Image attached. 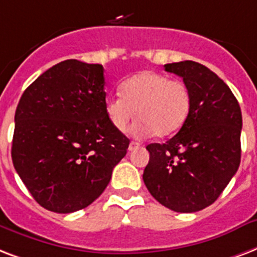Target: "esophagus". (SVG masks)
Segmentation results:
<instances>
[{"label":"esophagus","mask_w":257,"mask_h":257,"mask_svg":"<svg viewBox=\"0 0 257 257\" xmlns=\"http://www.w3.org/2000/svg\"><path fill=\"white\" fill-rule=\"evenodd\" d=\"M139 146H141V143H138V142H134V141H131V142H130V145H128V150H130V151H133V150H137V149H138Z\"/></svg>","instance_id":"1"}]
</instances>
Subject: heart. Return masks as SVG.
Here are the masks:
<instances>
[{
    "label": "heart",
    "instance_id": "heart-1",
    "mask_svg": "<svg viewBox=\"0 0 257 257\" xmlns=\"http://www.w3.org/2000/svg\"><path fill=\"white\" fill-rule=\"evenodd\" d=\"M192 95L188 84L154 71H143L120 84V96L104 101V112L115 130L124 131L137 112L133 131L139 137H168L188 118Z\"/></svg>",
    "mask_w": 257,
    "mask_h": 257
}]
</instances>
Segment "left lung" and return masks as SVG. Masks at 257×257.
I'll use <instances>...</instances> for the list:
<instances>
[{
    "label": "left lung",
    "instance_id": "left-lung-1",
    "mask_svg": "<svg viewBox=\"0 0 257 257\" xmlns=\"http://www.w3.org/2000/svg\"><path fill=\"white\" fill-rule=\"evenodd\" d=\"M165 71L188 84L192 106L172 139L146 146L143 181L160 204L193 213L213 204L237 172L241 110L229 87L205 65L186 60L165 64Z\"/></svg>",
    "mask_w": 257,
    "mask_h": 257
}]
</instances>
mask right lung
I'll list each match as a JSON object with an SVG mask.
<instances>
[{
    "label": "right lung",
    "mask_w": 257,
    "mask_h": 257,
    "mask_svg": "<svg viewBox=\"0 0 257 257\" xmlns=\"http://www.w3.org/2000/svg\"><path fill=\"white\" fill-rule=\"evenodd\" d=\"M104 69L65 60L40 75L20 99L12 161L43 208L84 209L104 192L130 141L104 112Z\"/></svg>",
    "instance_id": "add662e5"
}]
</instances>
